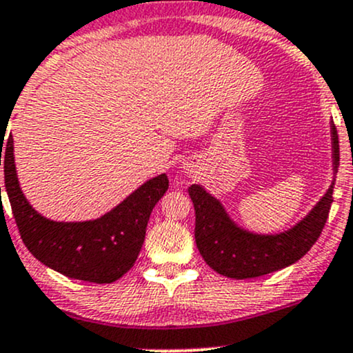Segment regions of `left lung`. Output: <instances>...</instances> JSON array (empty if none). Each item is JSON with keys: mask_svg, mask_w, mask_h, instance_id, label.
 I'll return each instance as SVG.
<instances>
[{"mask_svg": "<svg viewBox=\"0 0 353 353\" xmlns=\"http://www.w3.org/2000/svg\"><path fill=\"white\" fill-rule=\"evenodd\" d=\"M334 169L339 168V134L332 124ZM332 190L294 229L279 236H255L239 229L222 209L221 202L201 185H190L189 196L196 209V244L210 269L230 279H252L275 272L302 259L317 242L329 219Z\"/></svg>", "mask_w": 353, "mask_h": 353, "instance_id": "obj_1", "label": "left lung"}]
</instances>
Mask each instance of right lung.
Here are the masks:
<instances>
[{
	"label": "right lung",
	"mask_w": 353,
	"mask_h": 353,
	"mask_svg": "<svg viewBox=\"0 0 353 353\" xmlns=\"http://www.w3.org/2000/svg\"><path fill=\"white\" fill-rule=\"evenodd\" d=\"M1 164L8 199L28 250L56 272L96 283L116 282L134 265L149 216L169 188L168 176L161 174L101 219L52 222L39 216L19 189L11 136L5 141L0 134Z\"/></svg>",
	"instance_id": "obj_1"
}]
</instances>
